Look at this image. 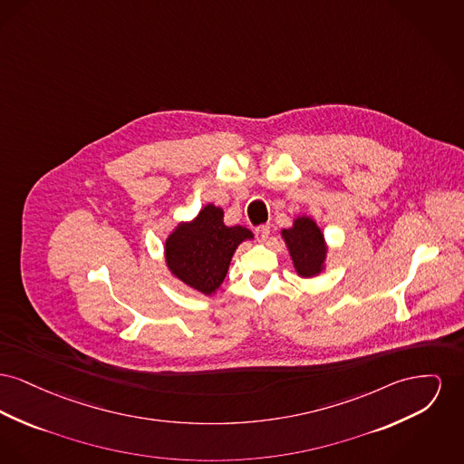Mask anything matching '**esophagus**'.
Masks as SVG:
<instances>
[{"label": "esophagus", "mask_w": 464, "mask_h": 464, "mask_svg": "<svg viewBox=\"0 0 464 464\" xmlns=\"http://www.w3.org/2000/svg\"><path fill=\"white\" fill-rule=\"evenodd\" d=\"M270 224H261V226H257V229H256V233H257V237H259V240L261 242H266L268 240V237H270Z\"/></svg>", "instance_id": "obj_1"}]
</instances>
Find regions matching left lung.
Returning a JSON list of instances; mask_svg holds the SVG:
<instances>
[{
    "mask_svg": "<svg viewBox=\"0 0 464 464\" xmlns=\"http://www.w3.org/2000/svg\"><path fill=\"white\" fill-rule=\"evenodd\" d=\"M282 237L301 276H315L326 259V244L321 229L310 218L295 220V226L282 231Z\"/></svg>",
    "mask_w": 464,
    "mask_h": 464,
    "instance_id": "8db88e82",
    "label": "left lung"
}]
</instances>
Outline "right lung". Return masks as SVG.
I'll use <instances>...</instances> for the list:
<instances>
[{
	"instance_id": "right-lung-1",
	"label": "right lung",
	"mask_w": 464,
	"mask_h": 464,
	"mask_svg": "<svg viewBox=\"0 0 464 464\" xmlns=\"http://www.w3.org/2000/svg\"><path fill=\"white\" fill-rule=\"evenodd\" d=\"M224 212L207 205L189 224H180L166 240V265L192 289L212 295L222 284L231 257L252 233L244 226L227 227Z\"/></svg>"
}]
</instances>
